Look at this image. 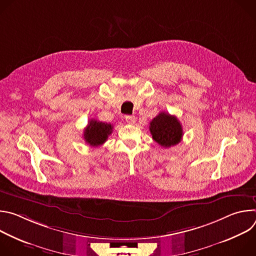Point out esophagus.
<instances>
[{"label": "esophagus", "instance_id": "34e87169", "mask_svg": "<svg viewBox=\"0 0 256 256\" xmlns=\"http://www.w3.org/2000/svg\"><path fill=\"white\" fill-rule=\"evenodd\" d=\"M126 122L128 124H134L136 118L134 116H126Z\"/></svg>", "mask_w": 256, "mask_h": 256}]
</instances>
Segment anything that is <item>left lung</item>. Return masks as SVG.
<instances>
[{
	"instance_id": "8db88e82",
	"label": "left lung",
	"mask_w": 256,
	"mask_h": 256,
	"mask_svg": "<svg viewBox=\"0 0 256 256\" xmlns=\"http://www.w3.org/2000/svg\"><path fill=\"white\" fill-rule=\"evenodd\" d=\"M149 128L153 140L164 148L177 144L184 136V130L177 118L165 112H160L152 120Z\"/></svg>"
}]
</instances>
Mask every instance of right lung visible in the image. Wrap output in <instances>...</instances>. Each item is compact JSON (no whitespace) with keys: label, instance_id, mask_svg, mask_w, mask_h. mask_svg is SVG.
Segmentation results:
<instances>
[{"label":"right lung","instance_id":"right-lung-1","mask_svg":"<svg viewBox=\"0 0 256 256\" xmlns=\"http://www.w3.org/2000/svg\"><path fill=\"white\" fill-rule=\"evenodd\" d=\"M112 128L114 126L110 124L90 120L84 130V140L92 147H98L106 142L109 134H112Z\"/></svg>","mask_w":256,"mask_h":256}]
</instances>
